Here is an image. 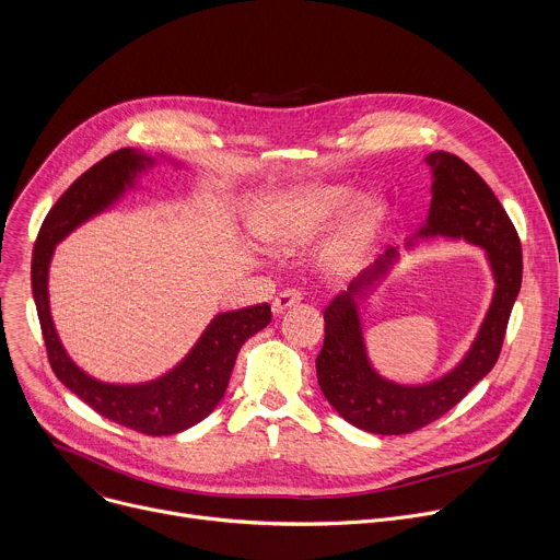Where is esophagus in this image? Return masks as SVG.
Instances as JSON below:
<instances>
[{
    "instance_id": "esophagus-1",
    "label": "esophagus",
    "mask_w": 560,
    "mask_h": 560,
    "mask_svg": "<svg viewBox=\"0 0 560 560\" xmlns=\"http://www.w3.org/2000/svg\"><path fill=\"white\" fill-rule=\"evenodd\" d=\"M301 301V292L299 290H281L277 296H275V301H272V312L275 314H281V312H285L288 307H292L294 303H299Z\"/></svg>"
}]
</instances>
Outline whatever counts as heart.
Listing matches in <instances>:
<instances>
[{
  "mask_svg": "<svg viewBox=\"0 0 560 560\" xmlns=\"http://www.w3.org/2000/svg\"><path fill=\"white\" fill-rule=\"evenodd\" d=\"M354 199L350 186H303L275 199L255 223V232L272 248H296L322 234ZM387 208L381 199H361L328 238L322 261L330 272L354 270L376 238Z\"/></svg>",
  "mask_w": 560,
  "mask_h": 560,
  "instance_id": "obj_1",
  "label": "heart"
}]
</instances>
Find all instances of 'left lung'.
<instances>
[{
    "label": "left lung",
    "mask_w": 560,
    "mask_h": 560,
    "mask_svg": "<svg viewBox=\"0 0 560 560\" xmlns=\"http://www.w3.org/2000/svg\"><path fill=\"white\" fill-rule=\"evenodd\" d=\"M425 164L432 171L430 212L406 248L412 250L421 238L436 236L478 246L492 268L494 294L458 365L421 385H401L381 376L370 363L363 339L359 301L368 299L398 261L396 248L385 250L332 299L324 312L326 339L316 357V378L328 404L348 423L372 434H408L425 428L450 412L494 368L523 279L518 234L492 188L456 154L430 152Z\"/></svg>",
    "instance_id": "8db88e82"
}]
</instances>
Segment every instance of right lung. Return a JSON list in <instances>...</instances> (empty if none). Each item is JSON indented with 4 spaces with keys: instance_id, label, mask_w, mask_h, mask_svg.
<instances>
[{
    "instance_id": "obj_1",
    "label": "right lung",
    "mask_w": 560,
    "mask_h": 560,
    "mask_svg": "<svg viewBox=\"0 0 560 560\" xmlns=\"http://www.w3.org/2000/svg\"><path fill=\"white\" fill-rule=\"evenodd\" d=\"M162 159H166L162 154ZM156 159L121 148L79 177L46 214L33 250V296L46 352L57 378L97 415L148 436H168L203 421L223 398L238 348L270 324V305L217 314L192 350L164 376L148 383L117 385L86 374L63 350L48 301V266L55 246L82 223L115 206L137 186ZM179 166V164H177Z\"/></svg>"
}]
</instances>
